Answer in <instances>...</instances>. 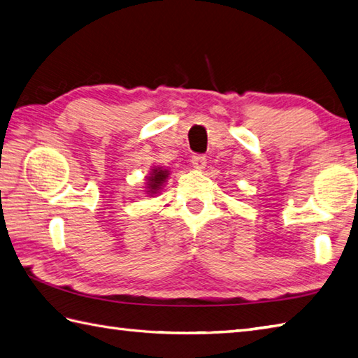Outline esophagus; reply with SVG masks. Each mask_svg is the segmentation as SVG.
Instances as JSON below:
<instances>
[{
  "instance_id": "34e87169",
  "label": "esophagus",
  "mask_w": 358,
  "mask_h": 358,
  "mask_svg": "<svg viewBox=\"0 0 358 358\" xmlns=\"http://www.w3.org/2000/svg\"><path fill=\"white\" fill-rule=\"evenodd\" d=\"M191 163L195 169H203V167L206 166V157L201 154H194L191 158Z\"/></svg>"
}]
</instances>
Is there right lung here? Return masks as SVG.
<instances>
[{"label": "right lung", "mask_w": 358, "mask_h": 358, "mask_svg": "<svg viewBox=\"0 0 358 358\" xmlns=\"http://www.w3.org/2000/svg\"><path fill=\"white\" fill-rule=\"evenodd\" d=\"M167 175H169V172H167L166 169H159V167H155V169H152V173L150 177L148 178V187H149V194H157V191L159 189V186H163V183L167 178Z\"/></svg>", "instance_id": "1"}]
</instances>
